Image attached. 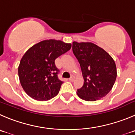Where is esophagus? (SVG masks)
<instances>
[{"label":"esophagus","instance_id":"esophagus-1","mask_svg":"<svg viewBox=\"0 0 135 135\" xmlns=\"http://www.w3.org/2000/svg\"><path fill=\"white\" fill-rule=\"evenodd\" d=\"M74 79H75V76H70V79H69V80L72 82V81H73Z\"/></svg>","mask_w":135,"mask_h":135}]
</instances>
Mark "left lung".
<instances>
[{
  "label": "left lung",
  "instance_id": "left-lung-1",
  "mask_svg": "<svg viewBox=\"0 0 135 135\" xmlns=\"http://www.w3.org/2000/svg\"><path fill=\"white\" fill-rule=\"evenodd\" d=\"M73 52L80 64L84 79V85L77 90L78 96L86 101H95L105 97L117 78L113 58L91 42H73Z\"/></svg>",
  "mask_w": 135,
  "mask_h": 135
}]
</instances>
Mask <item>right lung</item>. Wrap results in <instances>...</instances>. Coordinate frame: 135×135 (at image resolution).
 Segmentation results:
<instances>
[{"label":"right lung","mask_w":135,"mask_h":135,"mask_svg":"<svg viewBox=\"0 0 135 135\" xmlns=\"http://www.w3.org/2000/svg\"><path fill=\"white\" fill-rule=\"evenodd\" d=\"M71 48L61 41L46 40L25 52L18 66L20 82L28 96L36 100H49L56 97L63 82L58 77L55 59Z\"/></svg>","instance_id":"1"}]
</instances>
